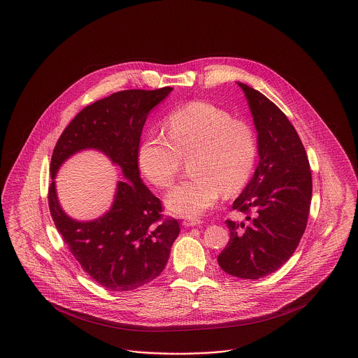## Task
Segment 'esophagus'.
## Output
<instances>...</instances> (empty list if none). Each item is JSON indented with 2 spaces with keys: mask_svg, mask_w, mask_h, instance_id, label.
I'll list each match as a JSON object with an SVG mask.
<instances>
[{
  "mask_svg": "<svg viewBox=\"0 0 358 358\" xmlns=\"http://www.w3.org/2000/svg\"><path fill=\"white\" fill-rule=\"evenodd\" d=\"M202 221L198 220V218H187V220H183V225L185 227H195V225H201Z\"/></svg>",
  "mask_w": 358,
  "mask_h": 358,
  "instance_id": "obj_1",
  "label": "esophagus"
}]
</instances>
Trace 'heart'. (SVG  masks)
Returning <instances> with one entry per match:
<instances>
[{
    "mask_svg": "<svg viewBox=\"0 0 358 358\" xmlns=\"http://www.w3.org/2000/svg\"><path fill=\"white\" fill-rule=\"evenodd\" d=\"M166 137L149 134L138 149V166L159 189L178 178L183 160H190V179L168 192L173 215L195 217L213 208L221 192L234 194L251 178L258 159L254 127L208 101H192L169 113Z\"/></svg>",
    "mask_w": 358,
    "mask_h": 358,
    "instance_id": "1",
    "label": "heart"
}]
</instances>
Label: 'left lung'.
Returning a JSON list of instances; mask_svg holds the SVG:
<instances>
[{
    "instance_id": "obj_1",
    "label": "left lung",
    "mask_w": 358,
    "mask_h": 358,
    "mask_svg": "<svg viewBox=\"0 0 358 358\" xmlns=\"http://www.w3.org/2000/svg\"><path fill=\"white\" fill-rule=\"evenodd\" d=\"M258 131L259 164L232 209L247 224L227 220L231 238L217 261L238 278L274 273L296 251L306 231L312 173L307 152L285 114L259 91L238 83Z\"/></svg>"
}]
</instances>
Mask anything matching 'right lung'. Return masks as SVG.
<instances>
[{
  "instance_id": "obj_1",
  "label": "right lung",
  "mask_w": 358,
  "mask_h": 358,
  "mask_svg": "<svg viewBox=\"0 0 358 358\" xmlns=\"http://www.w3.org/2000/svg\"><path fill=\"white\" fill-rule=\"evenodd\" d=\"M172 91L127 90L81 110L66 126L52 150L50 175L73 153L94 148L120 166L127 180L118 183L108 213L78 222L61 209L54 180L48 186L52 221L74 259L99 285L130 292L153 281L164 270L180 228L163 215L162 201L140 178L138 149L149 111Z\"/></svg>"
}]
</instances>
